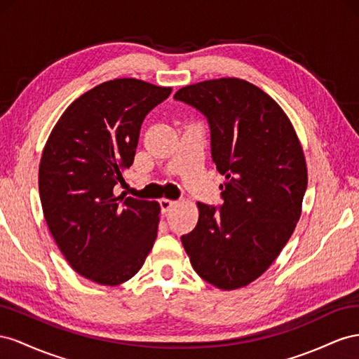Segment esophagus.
Returning a JSON list of instances; mask_svg holds the SVG:
<instances>
[{"label": "esophagus", "instance_id": "1", "mask_svg": "<svg viewBox=\"0 0 359 359\" xmlns=\"http://www.w3.org/2000/svg\"><path fill=\"white\" fill-rule=\"evenodd\" d=\"M159 204H161V210L162 213H168L171 210V208L176 204V201L174 200H170V198H161L159 200Z\"/></svg>", "mask_w": 359, "mask_h": 359}]
</instances>
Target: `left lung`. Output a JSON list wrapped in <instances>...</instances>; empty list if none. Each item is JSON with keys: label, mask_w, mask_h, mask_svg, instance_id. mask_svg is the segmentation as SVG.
<instances>
[{"label": "left lung", "mask_w": 359, "mask_h": 359, "mask_svg": "<svg viewBox=\"0 0 359 359\" xmlns=\"http://www.w3.org/2000/svg\"><path fill=\"white\" fill-rule=\"evenodd\" d=\"M174 99L208 117L212 159L225 177L222 206L197 203V225L182 245L204 281L245 287L268 271L301 218L309 182L301 141L283 108L245 79L201 81Z\"/></svg>", "instance_id": "left-lung-1"}]
</instances>
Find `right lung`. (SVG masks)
<instances>
[{"instance_id":"add662e5","label":"right lung","mask_w":359,"mask_h":359,"mask_svg":"<svg viewBox=\"0 0 359 359\" xmlns=\"http://www.w3.org/2000/svg\"><path fill=\"white\" fill-rule=\"evenodd\" d=\"M171 93L117 78L81 95L50 130L39 165L48 229L70 268L100 285L130 280L158 236V201L116 196L134 162L142 120Z\"/></svg>"}]
</instances>
